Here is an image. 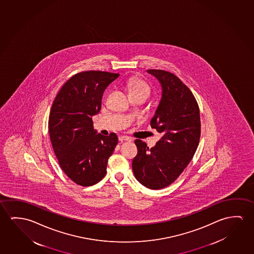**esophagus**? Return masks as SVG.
<instances>
[{
    "label": "esophagus",
    "mask_w": 254,
    "mask_h": 254,
    "mask_svg": "<svg viewBox=\"0 0 254 254\" xmlns=\"http://www.w3.org/2000/svg\"><path fill=\"white\" fill-rule=\"evenodd\" d=\"M119 141H121V142H123V141H131V138H129L127 136H120L119 137Z\"/></svg>",
    "instance_id": "1"
}]
</instances>
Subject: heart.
<instances>
[{
  "label": "heart",
  "instance_id": "obj_1",
  "mask_svg": "<svg viewBox=\"0 0 254 254\" xmlns=\"http://www.w3.org/2000/svg\"><path fill=\"white\" fill-rule=\"evenodd\" d=\"M128 89L130 93L143 92V93H146L148 96L149 92H150L149 86L141 79H131L128 82Z\"/></svg>",
  "mask_w": 254,
  "mask_h": 254
}]
</instances>
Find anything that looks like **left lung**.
<instances>
[{
    "label": "left lung",
    "instance_id": "8db88e82",
    "mask_svg": "<svg viewBox=\"0 0 254 254\" xmlns=\"http://www.w3.org/2000/svg\"><path fill=\"white\" fill-rule=\"evenodd\" d=\"M148 72L163 88L160 104L150 121L163 137L151 148L136 139L138 154L132 167L141 185L157 190L173 183L192 159L200 138V117L193 94L177 75L162 69Z\"/></svg>",
    "mask_w": 254,
    "mask_h": 254
}]
</instances>
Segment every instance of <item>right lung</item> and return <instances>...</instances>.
<instances>
[{"label": "right lung", "mask_w": 254, "mask_h": 254, "mask_svg": "<svg viewBox=\"0 0 254 254\" xmlns=\"http://www.w3.org/2000/svg\"><path fill=\"white\" fill-rule=\"evenodd\" d=\"M119 75L100 70L74 74L52 105L48 120L52 146L61 168L79 186L90 187L103 180L118 144L115 133L96 134L92 116L100 112L104 91Z\"/></svg>", "instance_id": "obj_1"}]
</instances>
